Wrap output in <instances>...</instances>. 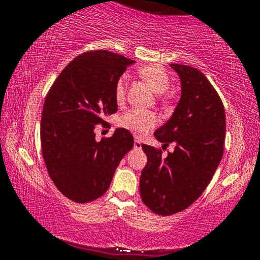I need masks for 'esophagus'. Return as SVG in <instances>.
Returning a JSON list of instances; mask_svg holds the SVG:
<instances>
[{"label":"esophagus","mask_w":260,"mask_h":260,"mask_svg":"<svg viewBox=\"0 0 260 260\" xmlns=\"http://www.w3.org/2000/svg\"><path fill=\"white\" fill-rule=\"evenodd\" d=\"M134 148H136V149H140V148H142V142H140V140H139L138 138L134 139Z\"/></svg>","instance_id":"34e87169"}]
</instances>
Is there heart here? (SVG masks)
<instances>
[{"mask_svg": "<svg viewBox=\"0 0 260 260\" xmlns=\"http://www.w3.org/2000/svg\"><path fill=\"white\" fill-rule=\"evenodd\" d=\"M139 76L142 77L151 89L157 94H162L170 88V77L168 72L159 64H148L139 68ZM128 84V76L122 74L116 80L115 84V98L117 103H122L126 98ZM157 117L154 112L142 109H132L121 116L120 124L137 136H144L151 128L155 127Z\"/></svg>", "mask_w": 260, "mask_h": 260, "instance_id": "1", "label": "heart"}]
</instances>
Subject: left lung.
Wrapping results in <instances>:
<instances>
[{"instance_id":"obj_1","label":"left lung","mask_w":260,"mask_h":260,"mask_svg":"<svg viewBox=\"0 0 260 260\" xmlns=\"http://www.w3.org/2000/svg\"><path fill=\"white\" fill-rule=\"evenodd\" d=\"M181 78L182 95L174 115L154 136L172 153L143 144L148 162L140 175L142 201L157 215L192 205L211 181L223 154L226 118L219 94L207 77L190 66L170 64Z\"/></svg>"}]
</instances>
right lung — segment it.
<instances>
[{
    "instance_id": "right-lung-1",
    "label": "right lung",
    "mask_w": 260,
    "mask_h": 260,
    "mask_svg": "<svg viewBox=\"0 0 260 260\" xmlns=\"http://www.w3.org/2000/svg\"><path fill=\"white\" fill-rule=\"evenodd\" d=\"M132 59L107 50L77 56L50 88L44 103L40 142L47 172L66 198L89 203L109 189L115 170L134 144L117 128L95 140L94 128L117 111L116 80Z\"/></svg>"
}]
</instances>
